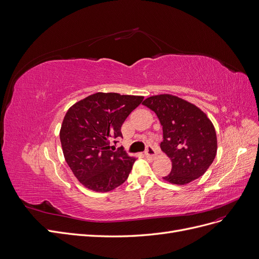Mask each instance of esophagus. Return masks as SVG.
Wrapping results in <instances>:
<instances>
[{"label":"esophagus","instance_id":"esophagus-1","mask_svg":"<svg viewBox=\"0 0 259 259\" xmlns=\"http://www.w3.org/2000/svg\"><path fill=\"white\" fill-rule=\"evenodd\" d=\"M145 156L149 159H155L157 156V151L152 146H148L145 150Z\"/></svg>","mask_w":259,"mask_h":259}]
</instances>
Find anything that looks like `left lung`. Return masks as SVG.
<instances>
[{"label":"left lung","instance_id":"8db88e82","mask_svg":"<svg viewBox=\"0 0 259 259\" xmlns=\"http://www.w3.org/2000/svg\"><path fill=\"white\" fill-rule=\"evenodd\" d=\"M143 104L156 113L163 130L160 147L171 161L170 173L163 179L183 186L204 175L218 149L215 129L207 115L168 94L151 96Z\"/></svg>","mask_w":259,"mask_h":259}]
</instances>
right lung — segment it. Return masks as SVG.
I'll list each match as a JSON object with an SVG mask.
<instances>
[{
  "instance_id": "add662e5",
  "label": "right lung",
  "mask_w": 259,
  "mask_h": 259,
  "mask_svg": "<svg viewBox=\"0 0 259 259\" xmlns=\"http://www.w3.org/2000/svg\"><path fill=\"white\" fill-rule=\"evenodd\" d=\"M143 99L142 96L96 93L67 111L61 144L67 164L84 187L109 192L127 180L136 158L119 149L113 151L110 145L122 137L121 124Z\"/></svg>"
}]
</instances>
